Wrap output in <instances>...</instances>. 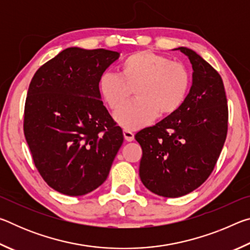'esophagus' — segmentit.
Returning <instances> with one entry per match:
<instances>
[{
	"label": "esophagus",
	"mask_w": 250,
	"mask_h": 250,
	"mask_svg": "<svg viewBox=\"0 0 250 250\" xmlns=\"http://www.w3.org/2000/svg\"><path fill=\"white\" fill-rule=\"evenodd\" d=\"M124 137L125 139V141L131 142V141H133V139H134V133L132 132V131L125 129L124 130Z\"/></svg>",
	"instance_id": "1"
}]
</instances>
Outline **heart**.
<instances>
[{
  "mask_svg": "<svg viewBox=\"0 0 250 250\" xmlns=\"http://www.w3.org/2000/svg\"><path fill=\"white\" fill-rule=\"evenodd\" d=\"M191 73L180 62L163 55L142 50L129 55L119 67V75L103 74L99 90L112 111L124 105L135 91L137 99L116 113L121 125L137 129L160 116L176 112L188 97Z\"/></svg>",
  "mask_w": 250,
  "mask_h": 250,
  "instance_id": "obj_1",
  "label": "heart"
}]
</instances>
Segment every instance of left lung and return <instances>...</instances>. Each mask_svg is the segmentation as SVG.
<instances>
[{
	"instance_id": "left-lung-1",
	"label": "left lung",
	"mask_w": 250,
	"mask_h": 250,
	"mask_svg": "<svg viewBox=\"0 0 250 250\" xmlns=\"http://www.w3.org/2000/svg\"><path fill=\"white\" fill-rule=\"evenodd\" d=\"M193 67L191 90L176 112L135 134L139 174L156 195L180 197L208 179L226 140L228 105L223 79L194 50L177 48Z\"/></svg>"
}]
</instances>
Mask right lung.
<instances>
[{
    "label": "right lung",
    "mask_w": 250,
    "mask_h": 250,
    "mask_svg": "<svg viewBox=\"0 0 250 250\" xmlns=\"http://www.w3.org/2000/svg\"><path fill=\"white\" fill-rule=\"evenodd\" d=\"M119 55L66 48L31 80L24 134L37 171L55 191L84 195L107 179L124 133L100 99L99 80Z\"/></svg>",
    "instance_id": "obj_1"
}]
</instances>
